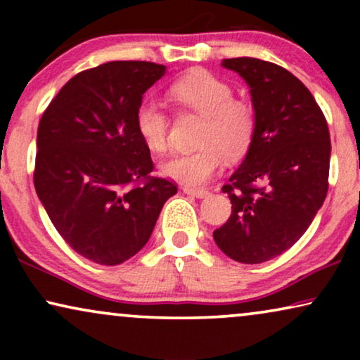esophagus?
Here are the masks:
<instances>
[{"mask_svg": "<svg viewBox=\"0 0 360 360\" xmlns=\"http://www.w3.org/2000/svg\"><path fill=\"white\" fill-rule=\"evenodd\" d=\"M184 191L186 195H193L196 198H205V196L210 195L208 190L205 188H191V186H184Z\"/></svg>", "mask_w": 360, "mask_h": 360, "instance_id": "obj_1", "label": "esophagus"}]
</instances>
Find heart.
<instances>
[{"instance_id":"heart-1","label":"heart","mask_w":360,"mask_h":360,"mask_svg":"<svg viewBox=\"0 0 360 360\" xmlns=\"http://www.w3.org/2000/svg\"><path fill=\"white\" fill-rule=\"evenodd\" d=\"M170 95L186 110L203 116L200 149L176 154L162 162V172L172 180L191 186L203 185L218 174L224 159H240L252 146L257 131V111L245 98L233 96V86L203 68H196L172 83ZM136 127L144 144L164 152L169 144V116L155 101L137 106Z\"/></svg>"}]
</instances>
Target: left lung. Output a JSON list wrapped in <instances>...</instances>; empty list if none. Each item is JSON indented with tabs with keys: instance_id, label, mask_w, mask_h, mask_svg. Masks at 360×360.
Masks as SVG:
<instances>
[{
	"instance_id": "1",
	"label": "left lung",
	"mask_w": 360,
	"mask_h": 360,
	"mask_svg": "<svg viewBox=\"0 0 360 360\" xmlns=\"http://www.w3.org/2000/svg\"><path fill=\"white\" fill-rule=\"evenodd\" d=\"M250 86L257 131L248 155L223 186L233 211L213 233L233 260L262 264L304 234L329 186L331 139L311 91L277 63L224 58Z\"/></svg>"
}]
</instances>
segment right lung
Instances as JSON below:
<instances>
[{
    "label": "right lung",
    "mask_w": 360,
    "mask_h": 360,
    "mask_svg": "<svg viewBox=\"0 0 360 360\" xmlns=\"http://www.w3.org/2000/svg\"><path fill=\"white\" fill-rule=\"evenodd\" d=\"M165 73L116 60L70 78L39 121L34 186L58 234L101 265L131 259L149 240L176 184L150 176L136 127L142 95Z\"/></svg>",
    "instance_id": "right-lung-1"
}]
</instances>
